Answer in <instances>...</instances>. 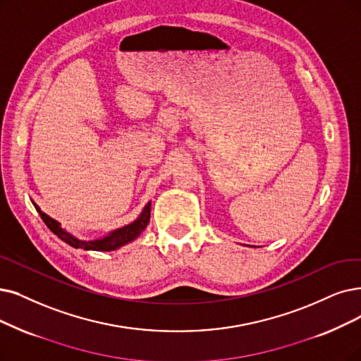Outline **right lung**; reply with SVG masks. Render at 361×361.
Instances as JSON below:
<instances>
[{
    "label": "right lung",
    "mask_w": 361,
    "mask_h": 361,
    "mask_svg": "<svg viewBox=\"0 0 361 361\" xmlns=\"http://www.w3.org/2000/svg\"><path fill=\"white\" fill-rule=\"evenodd\" d=\"M37 212L39 213L41 219L44 221V224L49 226V229L51 231L53 234H56L57 237H59L62 241H65L66 244H69V246L75 247V249H84V250H96V252H111V250H115L118 249L121 246H124V244L133 241L135 238H137L140 235V233L143 229L147 228L148 222H149V214H151V203H148L145 206V209H143L142 214L139 216V218L132 222L130 225H126L120 229H115L114 233L108 234L106 237L104 238H99V240H93V241H82V240H78L75 238L74 235H71L69 233H66V231L63 228H61V224L51 219L50 216H47L46 213H42L41 209L34 203Z\"/></svg>",
    "instance_id": "obj_1"
}]
</instances>
